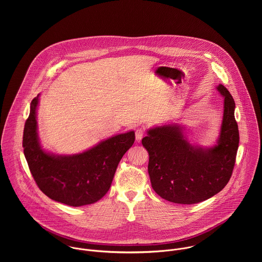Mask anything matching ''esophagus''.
Masks as SVG:
<instances>
[{
	"label": "esophagus",
	"instance_id": "34e87169",
	"mask_svg": "<svg viewBox=\"0 0 262 262\" xmlns=\"http://www.w3.org/2000/svg\"><path fill=\"white\" fill-rule=\"evenodd\" d=\"M144 135H145V131H144V129H142V128L137 129L136 132H135V137H136V140H137V141H140V140L144 137Z\"/></svg>",
	"mask_w": 262,
	"mask_h": 262
}]
</instances>
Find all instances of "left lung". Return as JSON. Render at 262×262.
I'll return each mask as SVG.
<instances>
[{
	"instance_id": "8db88e82",
	"label": "left lung",
	"mask_w": 262,
	"mask_h": 262,
	"mask_svg": "<svg viewBox=\"0 0 262 262\" xmlns=\"http://www.w3.org/2000/svg\"><path fill=\"white\" fill-rule=\"evenodd\" d=\"M217 90L224 97V113L213 147L189 143L179 124L151 128L142 139L149 153L151 186L166 201L185 205L206 201L221 191L232 176L239 145L235 102L223 84Z\"/></svg>"
}]
</instances>
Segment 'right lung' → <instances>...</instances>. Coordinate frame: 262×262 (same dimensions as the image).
Instances as JSON below:
<instances>
[{"instance_id":"right-lung-1","label":"right lung","mask_w":262,"mask_h":262,"mask_svg":"<svg viewBox=\"0 0 262 262\" xmlns=\"http://www.w3.org/2000/svg\"><path fill=\"white\" fill-rule=\"evenodd\" d=\"M39 95L30 105L23 134L24 155L38 187L53 201L72 207L101 200L111 187L117 166L134 141V131L108 138L91 149L55 155L42 149L37 133Z\"/></svg>"}]
</instances>
